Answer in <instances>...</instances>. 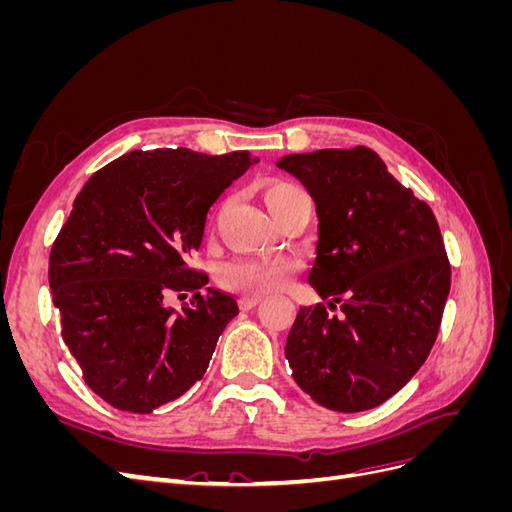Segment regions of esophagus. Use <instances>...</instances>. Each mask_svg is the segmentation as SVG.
I'll use <instances>...</instances> for the list:
<instances>
[{"instance_id": "esophagus-1", "label": "esophagus", "mask_w": 512, "mask_h": 512, "mask_svg": "<svg viewBox=\"0 0 512 512\" xmlns=\"http://www.w3.org/2000/svg\"><path fill=\"white\" fill-rule=\"evenodd\" d=\"M258 303H262V297H258V294H245V297L239 299L241 309H252V307H256Z\"/></svg>"}]
</instances>
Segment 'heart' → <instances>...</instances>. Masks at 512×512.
Returning a JSON list of instances; mask_svg holds the SVG:
<instances>
[{"label": "heart", "instance_id": "heart-1", "mask_svg": "<svg viewBox=\"0 0 512 512\" xmlns=\"http://www.w3.org/2000/svg\"><path fill=\"white\" fill-rule=\"evenodd\" d=\"M301 194L305 192L299 188V185L275 179L265 185V194L262 196H265L269 211L277 218V215H280L292 200ZM294 271H297V262L286 256L237 258L222 267L220 282L230 290L267 294V292L284 288Z\"/></svg>", "mask_w": 512, "mask_h": 512}]
</instances>
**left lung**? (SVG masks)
<instances>
[{
    "label": "left lung",
    "mask_w": 512,
    "mask_h": 512,
    "mask_svg": "<svg viewBox=\"0 0 512 512\" xmlns=\"http://www.w3.org/2000/svg\"><path fill=\"white\" fill-rule=\"evenodd\" d=\"M277 168L314 198L318 241L307 282L329 309H342H299L286 339L292 378L329 410L376 408L436 342L451 290L436 215L367 147L292 153Z\"/></svg>",
    "instance_id": "1"
}]
</instances>
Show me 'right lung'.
<instances>
[{
    "label": "right lung",
    "mask_w": 512,
    "mask_h": 512,
    "mask_svg": "<svg viewBox=\"0 0 512 512\" xmlns=\"http://www.w3.org/2000/svg\"><path fill=\"white\" fill-rule=\"evenodd\" d=\"M256 162L247 151H130L76 196L53 243L49 286L66 346L113 408L149 414L203 378L239 307L188 260L209 207ZM168 291L195 294L177 313L163 305Z\"/></svg>",
    "instance_id": "obj_1"
}]
</instances>
